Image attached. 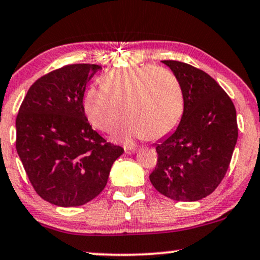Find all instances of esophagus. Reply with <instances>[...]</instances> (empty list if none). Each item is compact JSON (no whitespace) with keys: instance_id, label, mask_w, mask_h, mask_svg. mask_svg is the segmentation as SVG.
<instances>
[{"instance_id":"obj_1","label":"esophagus","mask_w":260,"mask_h":260,"mask_svg":"<svg viewBox=\"0 0 260 260\" xmlns=\"http://www.w3.org/2000/svg\"><path fill=\"white\" fill-rule=\"evenodd\" d=\"M124 150L126 154H134L136 152V148H134V147H125Z\"/></svg>"}]
</instances>
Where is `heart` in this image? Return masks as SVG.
Masks as SVG:
<instances>
[{"label": "heart", "instance_id": "b5f03b06", "mask_svg": "<svg viewBox=\"0 0 260 260\" xmlns=\"http://www.w3.org/2000/svg\"><path fill=\"white\" fill-rule=\"evenodd\" d=\"M101 83L100 88L91 86L85 91V115L95 129L112 134L125 112L130 119L118 136L125 143L146 137L161 139L177 126L183 115V88L177 76L164 67L113 70L102 77Z\"/></svg>", "mask_w": 260, "mask_h": 260}]
</instances>
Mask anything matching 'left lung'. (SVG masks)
<instances>
[{
  "instance_id": "left-lung-1",
  "label": "left lung",
  "mask_w": 260,
  "mask_h": 260,
  "mask_svg": "<svg viewBox=\"0 0 260 260\" xmlns=\"http://www.w3.org/2000/svg\"><path fill=\"white\" fill-rule=\"evenodd\" d=\"M161 62L181 82L184 112L177 129L155 143L158 162L149 179L172 200H201L228 171L238 141L235 106L206 72L175 60Z\"/></svg>"
}]
</instances>
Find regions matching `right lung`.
<instances>
[{"mask_svg":"<svg viewBox=\"0 0 260 260\" xmlns=\"http://www.w3.org/2000/svg\"><path fill=\"white\" fill-rule=\"evenodd\" d=\"M100 69L75 63L49 72L30 86L19 108V158L36 193L56 206H81L98 197L124 153L85 117L86 83Z\"/></svg>","mask_w":260,"mask_h":260,"instance_id":"obj_1","label":"right lung"}]
</instances>
